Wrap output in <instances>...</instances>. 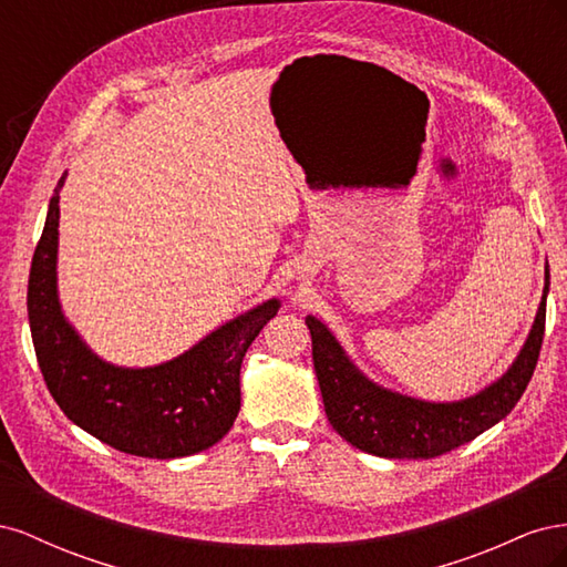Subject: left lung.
Masks as SVG:
<instances>
[{
    "instance_id": "1",
    "label": "left lung",
    "mask_w": 567,
    "mask_h": 567,
    "mask_svg": "<svg viewBox=\"0 0 567 567\" xmlns=\"http://www.w3.org/2000/svg\"><path fill=\"white\" fill-rule=\"evenodd\" d=\"M548 296H544L525 346L499 379L456 402H425L373 383L342 350L336 336L317 317H305L312 333V359L326 416L352 447L383 458H435L475 440L511 414L535 373Z\"/></svg>"
}]
</instances>
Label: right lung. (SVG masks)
<instances>
[{"label": "right lung", "mask_w": 567, "mask_h": 567, "mask_svg": "<svg viewBox=\"0 0 567 567\" xmlns=\"http://www.w3.org/2000/svg\"><path fill=\"white\" fill-rule=\"evenodd\" d=\"M49 200L28 279V319L44 383L63 414L113 450L179 458L213 447L241 409V364L250 342L279 312L271 298L217 326L169 362L130 369L101 359L59 302V198Z\"/></svg>", "instance_id": "1"}]
</instances>
